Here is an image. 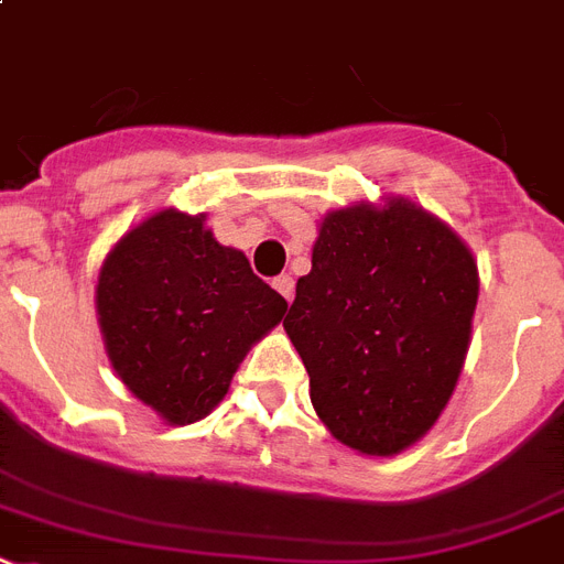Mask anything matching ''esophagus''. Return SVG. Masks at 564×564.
Instances as JSON below:
<instances>
[{
	"instance_id": "esophagus-1",
	"label": "esophagus",
	"mask_w": 564,
	"mask_h": 564,
	"mask_svg": "<svg viewBox=\"0 0 564 564\" xmlns=\"http://www.w3.org/2000/svg\"><path fill=\"white\" fill-rule=\"evenodd\" d=\"M273 288H276L282 296H285V302L291 305L293 302V276H288V273H282V276L273 279Z\"/></svg>"
}]
</instances>
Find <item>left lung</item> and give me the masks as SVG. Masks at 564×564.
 Listing matches in <instances>:
<instances>
[{"mask_svg":"<svg viewBox=\"0 0 564 564\" xmlns=\"http://www.w3.org/2000/svg\"><path fill=\"white\" fill-rule=\"evenodd\" d=\"M478 271L444 221L394 198L325 216L285 332L337 441L398 455L444 412L467 357Z\"/></svg>","mask_w":564,"mask_h":564,"instance_id":"obj_1","label":"left lung"}]
</instances>
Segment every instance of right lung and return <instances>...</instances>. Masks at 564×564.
I'll return each instance as SVG.
<instances>
[{"label": "right lung", "instance_id": "1", "mask_svg": "<svg viewBox=\"0 0 564 564\" xmlns=\"http://www.w3.org/2000/svg\"><path fill=\"white\" fill-rule=\"evenodd\" d=\"M288 311L241 250L204 216L164 209L126 232L97 279V314L115 371L170 423L202 421Z\"/></svg>", "mask_w": 564, "mask_h": 564}]
</instances>
